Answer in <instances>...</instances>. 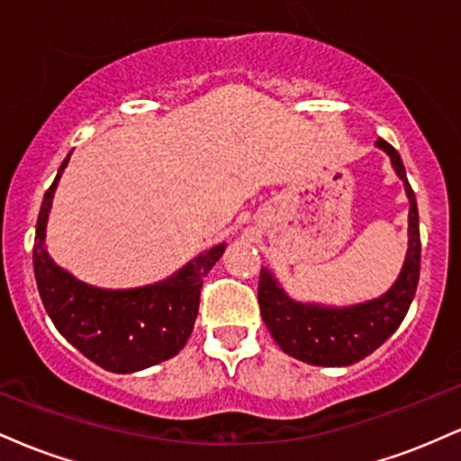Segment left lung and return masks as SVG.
Returning <instances> with one entry per match:
<instances>
[{
  "mask_svg": "<svg viewBox=\"0 0 461 461\" xmlns=\"http://www.w3.org/2000/svg\"><path fill=\"white\" fill-rule=\"evenodd\" d=\"M377 145L393 158L396 176L403 179L410 199V249L399 279L384 297L345 310H327L288 299L273 275L262 268L258 284L262 319L284 353L314 366H348L370 356L393 336L410 310L420 275V231L414 190L407 182L399 151L384 139Z\"/></svg>",
  "mask_w": 461,
  "mask_h": 461,
  "instance_id": "obj_1",
  "label": "left lung"
}]
</instances>
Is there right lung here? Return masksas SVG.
Segmentation results:
<instances>
[{
	"mask_svg": "<svg viewBox=\"0 0 461 461\" xmlns=\"http://www.w3.org/2000/svg\"><path fill=\"white\" fill-rule=\"evenodd\" d=\"M47 188L34 238V275L41 301L56 330L91 362L113 373H134L173 357L186 345L199 312L203 277L223 256L210 249L176 277L134 290H102L58 268L45 249V227L58 179Z\"/></svg>",
	"mask_w": 461,
	"mask_h": 461,
	"instance_id": "right-lung-1",
	"label": "right lung"
}]
</instances>
